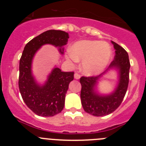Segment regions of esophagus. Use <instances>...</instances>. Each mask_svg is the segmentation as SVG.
<instances>
[{"label":"esophagus","mask_w":146,"mask_h":146,"mask_svg":"<svg viewBox=\"0 0 146 146\" xmlns=\"http://www.w3.org/2000/svg\"><path fill=\"white\" fill-rule=\"evenodd\" d=\"M74 79L76 80H79L80 78V75L79 74H77V73H75L74 75Z\"/></svg>","instance_id":"esophagus-1"}]
</instances>
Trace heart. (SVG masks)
<instances>
[{
	"label": "heart",
	"mask_w": 146,
	"mask_h": 146,
	"mask_svg": "<svg viewBox=\"0 0 146 146\" xmlns=\"http://www.w3.org/2000/svg\"><path fill=\"white\" fill-rule=\"evenodd\" d=\"M112 48L107 42L80 40L68 50L66 58L70 63L82 60L81 72L86 76L98 75L106 69L112 58Z\"/></svg>",
	"instance_id": "heart-1"
}]
</instances>
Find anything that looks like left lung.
I'll list each match as a JSON object with an SVG mask.
<instances>
[{"label":"left lung","instance_id":"left-lung-1","mask_svg":"<svg viewBox=\"0 0 146 146\" xmlns=\"http://www.w3.org/2000/svg\"><path fill=\"white\" fill-rule=\"evenodd\" d=\"M115 55L105 72L96 77H81V103L86 113L94 116H104L114 112L121 104L129 84L130 63L127 52L115 42L111 41ZM111 70L117 73L118 81L111 92L104 94L98 90L99 82Z\"/></svg>","mask_w":146,"mask_h":146}]
</instances>
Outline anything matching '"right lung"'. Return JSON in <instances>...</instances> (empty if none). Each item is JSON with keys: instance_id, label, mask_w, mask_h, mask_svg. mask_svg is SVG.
<instances>
[{"instance_id": "add662e5", "label": "right lung", "mask_w": 146, "mask_h": 146, "mask_svg": "<svg viewBox=\"0 0 146 146\" xmlns=\"http://www.w3.org/2000/svg\"><path fill=\"white\" fill-rule=\"evenodd\" d=\"M69 33L60 30H49L31 40L25 46L20 60L19 88L23 101L39 116L51 117L63 110L69 85L74 80V72H61L56 66L44 82H39L33 73V60L40 48L45 44L57 47L64 54Z\"/></svg>"}]
</instances>
